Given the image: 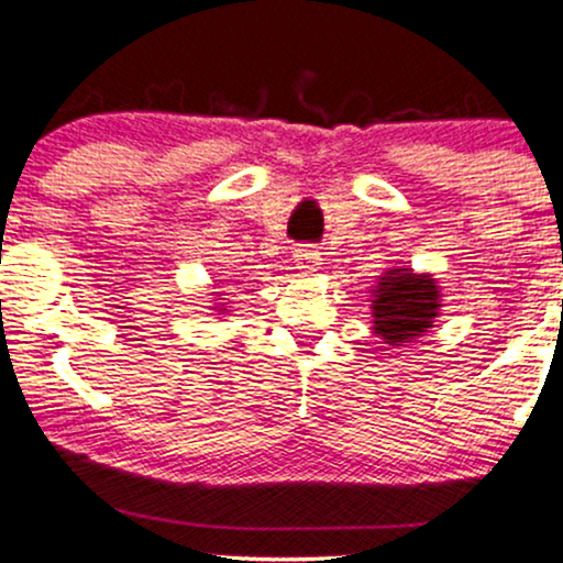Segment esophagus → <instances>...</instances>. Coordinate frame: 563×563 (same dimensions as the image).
Instances as JSON below:
<instances>
[{
  "instance_id": "34e87169",
  "label": "esophagus",
  "mask_w": 563,
  "mask_h": 563,
  "mask_svg": "<svg viewBox=\"0 0 563 563\" xmlns=\"http://www.w3.org/2000/svg\"><path fill=\"white\" fill-rule=\"evenodd\" d=\"M294 260H296V264H299V269H303V273H314L320 264V251L314 249V245H296Z\"/></svg>"
}]
</instances>
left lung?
<instances>
[{
	"label": "left lung",
	"instance_id": "obj_1",
	"mask_svg": "<svg viewBox=\"0 0 563 563\" xmlns=\"http://www.w3.org/2000/svg\"><path fill=\"white\" fill-rule=\"evenodd\" d=\"M439 307L442 303H439L434 277L391 269L386 277H380L376 301H373L376 333L384 344L402 346L431 328Z\"/></svg>",
	"mask_w": 563,
	"mask_h": 563
}]
</instances>
